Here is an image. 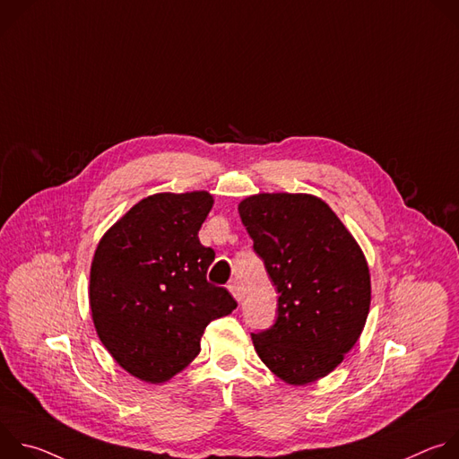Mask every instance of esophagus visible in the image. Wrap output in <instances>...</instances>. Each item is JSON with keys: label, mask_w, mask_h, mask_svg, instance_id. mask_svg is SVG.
<instances>
[{"label": "esophagus", "mask_w": 459, "mask_h": 459, "mask_svg": "<svg viewBox=\"0 0 459 459\" xmlns=\"http://www.w3.org/2000/svg\"><path fill=\"white\" fill-rule=\"evenodd\" d=\"M229 290H230V294L236 298V301H241V299H243V289H241L239 281L232 280V281L229 283Z\"/></svg>", "instance_id": "obj_1"}]
</instances>
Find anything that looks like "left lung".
Masks as SVG:
<instances>
[{
	"label": "left lung",
	"mask_w": 459,
	"mask_h": 459,
	"mask_svg": "<svg viewBox=\"0 0 459 459\" xmlns=\"http://www.w3.org/2000/svg\"><path fill=\"white\" fill-rule=\"evenodd\" d=\"M238 211L280 294L276 323L252 334L254 349L285 383L317 381L361 336L370 307L367 259L312 194H255Z\"/></svg>",
	"instance_id": "left-lung-1"
}]
</instances>
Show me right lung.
I'll return each mask as SVG.
<instances>
[{
    "label": "right lung",
    "instance_id": "1",
    "mask_svg": "<svg viewBox=\"0 0 459 459\" xmlns=\"http://www.w3.org/2000/svg\"><path fill=\"white\" fill-rule=\"evenodd\" d=\"M214 205L205 190L149 195L100 239L89 301L96 333L128 374L163 383L200 354L205 326L238 303L207 281L214 250L198 232Z\"/></svg>",
    "mask_w": 459,
    "mask_h": 459
}]
</instances>
